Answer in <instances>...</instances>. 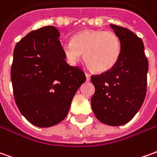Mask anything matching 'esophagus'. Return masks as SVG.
<instances>
[{
    "label": "esophagus",
    "instance_id": "esophagus-1",
    "mask_svg": "<svg viewBox=\"0 0 157 157\" xmlns=\"http://www.w3.org/2000/svg\"><path fill=\"white\" fill-rule=\"evenodd\" d=\"M86 79H87V81L90 80V78H91V75L88 73V72H86Z\"/></svg>",
    "mask_w": 157,
    "mask_h": 157
}]
</instances>
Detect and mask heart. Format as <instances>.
<instances>
[{
  "label": "heart",
  "instance_id": "obj_1",
  "mask_svg": "<svg viewBox=\"0 0 157 157\" xmlns=\"http://www.w3.org/2000/svg\"><path fill=\"white\" fill-rule=\"evenodd\" d=\"M62 50L71 63H78L85 53V60L92 70L105 72L112 69L120 58L121 40L113 31L85 29L62 44Z\"/></svg>",
  "mask_w": 157,
  "mask_h": 157
}]
</instances>
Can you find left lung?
Returning <instances> with one entry per match:
<instances>
[{
    "mask_svg": "<svg viewBox=\"0 0 157 157\" xmlns=\"http://www.w3.org/2000/svg\"><path fill=\"white\" fill-rule=\"evenodd\" d=\"M110 26L121 40V52L112 69L91 76L95 87L91 105L102 123L121 126L134 118L144 101L148 62L140 37L126 28Z\"/></svg>",
    "mask_w": 157,
    "mask_h": 157,
    "instance_id": "obj_1",
    "label": "left lung"
}]
</instances>
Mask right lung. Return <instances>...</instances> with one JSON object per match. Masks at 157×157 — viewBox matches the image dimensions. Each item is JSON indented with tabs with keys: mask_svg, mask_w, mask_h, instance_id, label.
<instances>
[{
	"mask_svg": "<svg viewBox=\"0 0 157 157\" xmlns=\"http://www.w3.org/2000/svg\"><path fill=\"white\" fill-rule=\"evenodd\" d=\"M54 26L31 31L14 50L11 81L15 103L31 124L49 128L66 117L72 98L86 77L71 66Z\"/></svg>",
	"mask_w": 157,
	"mask_h": 157,
	"instance_id": "obj_1",
	"label": "right lung"
}]
</instances>
